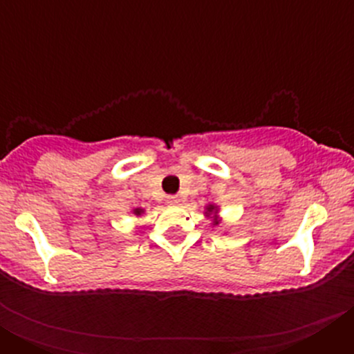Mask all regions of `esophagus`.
<instances>
[{
  "label": "esophagus",
  "mask_w": 354,
  "mask_h": 354,
  "mask_svg": "<svg viewBox=\"0 0 354 354\" xmlns=\"http://www.w3.org/2000/svg\"><path fill=\"white\" fill-rule=\"evenodd\" d=\"M167 202L170 205H179L180 204V196H177V195H170L167 198Z\"/></svg>",
  "instance_id": "1"
}]
</instances>
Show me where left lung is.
<instances>
[{
	"label": "left lung",
	"mask_w": 354,
	"mask_h": 354,
	"mask_svg": "<svg viewBox=\"0 0 354 354\" xmlns=\"http://www.w3.org/2000/svg\"><path fill=\"white\" fill-rule=\"evenodd\" d=\"M212 209H214V207H212V205H211V207H209V209H207V211H212Z\"/></svg>",
	"instance_id": "obj_1"
}]
</instances>
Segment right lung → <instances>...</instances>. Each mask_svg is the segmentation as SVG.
<instances>
[{
  "mask_svg": "<svg viewBox=\"0 0 354 354\" xmlns=\"http://www.w3.org/2000/svg\"><path fill=\"white\" fill-rule=\"evenodd\" d=\"M142 212V209H134V214H140Z\"/></svg>",
  "mask_w": 354,
  "mask_h": 354,
  "instance_id": "obj_1",
  "label": "right lung"
}]
</instances>
